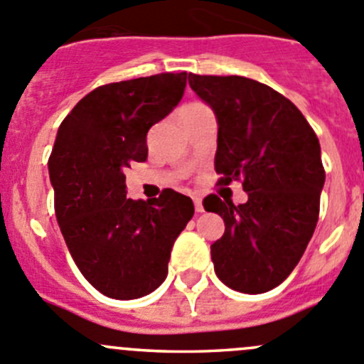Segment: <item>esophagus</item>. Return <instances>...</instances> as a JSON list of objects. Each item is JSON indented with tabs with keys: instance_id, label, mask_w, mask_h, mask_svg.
<instances>
[{
	"instance_id": "esophagus-1",
	"label": "esophagus",
	"mask_w": 364,
	"mask_h": 364,
	"mask_svg": "<svg viewBox=\"0 0 364 364\" xmlns=\"http://www.w3.org/2000/svg\"><path fill=\"white\" fill-rule=\"evenodd\" d=\"M193 204H196V211H197V213H203V211H204L203 197H200V196H193Z\"/></svg>"
}]
</instances>
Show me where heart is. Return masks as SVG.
Listing matches in <instances>:
<instances>
[{
  "mask_svg": "<svg viewBox=\"0 0 364 364\" xmlns=\"http://www.w3.org/2000/svg\"><path fill=\"white\" fill-rule=\"evenodd\" d=\"M199 107H203V105H197V103H196V105H190V107H186L185 110H190V108H199Z\"/></svg>",
  "mask_w": 364,
  "mask_h": 364,
  "instance_id": "b5f03b06",
  "label": "heart"
}]
</instances>
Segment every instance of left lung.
Instances as JSON below:
<instances>
[{"instance_id": "obj_1", "label": "left lung", "mask_w": 364, "mask_h": 364, "mask_svg": "<svg viewBox=\"0 0 364 364\" xmlns=\"http://www.w3.org/2000/svg\"><path fill=\"white\" fill-rule=\"evenodd\" d=\"M193 92L217 117L218 185L242 181L247 203L215 193L204 210L224 218L211 245L218 279L242 294L279 287L301 261L318 222L326 171L315 132L297 107L243 76L188 74Z\"/></svg>"}]
</instances>
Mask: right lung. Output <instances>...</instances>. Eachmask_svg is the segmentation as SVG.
Segmentation results:
<instances>
[{
    "label": "right lung",
    "instance_id": "obj_1",
    "mask_svg": "<svg viewBox=\"0 0 364 364\" xmlns=\"http://www.w3.org/2000/svg\"><path fill=\"white\" fill-rule=\"evenodd\" d=\"M186 73L97 87L63 119L49 156L60 231L85 279L110 299L132 301L167 277L171 250L193 217L190 197L126 199L124 171L146 161L147 132L181 101Z\"/></svg>",
    "mask_w": 364,
    "mask_h": 364
}]
</instances>
